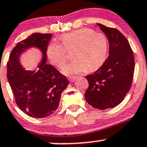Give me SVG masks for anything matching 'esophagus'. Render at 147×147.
Returning <instances> with one entry per match:
<instances>
[{"mask_svg":"<svg viewBox=\"0 0 147 147\" xmlns=\"http://www.w3.org/2000/svg\"><path fill=\"white\" fill-rule=\"evenodd\" d=\"M75 78H76V77H75V76H70V77H68L69 81L71 82L75 81Z\"/></svg>","mask_w":147,"mask_h":147,"instance_id":"1","label":"esophagus"}]
</instances>
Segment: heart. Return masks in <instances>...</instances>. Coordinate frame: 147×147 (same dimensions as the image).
<instances>
[{"label":"heart","mask_w":147,"mask_h":147,"mask_svg":"<svg viewBox=\"0 0 147 147\" xmlns=\"http://www.w3.org/2000/svg\"><path fill=\"white\" fill-rule=\"evenodd\" d=\"M62 45L52 41L48 45L47 54L54 65L60 67L67 60L66 50L74 49L71 62L61 68L66 75L79 74L99 68L107 56L108 42L101 33H96L89 28H81L65 33L60 37Z\"/></svg>","instance_id":"b5f03b06"}]
</instances>
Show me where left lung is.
<instances>
[{
	"instance_id": "8db88e82",
	"label": "left lung",
	"mask_w": 147,
	"mask_h": 147,
	"mask_svg": "<svg viewBox=\"0 0 147 147\" xmlns=\"http://www.w3.org/2000/svg\"><path fill=\"white\" fill-rule=\"evenodd\" d=\"M97 25L107 38L109 56L94 73L86 76L89 86L85 99L92 107L105 109L120 104L130 90L135 60L128 40L119 30Z\"/></svg>"
}]
</instances>
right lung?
Returning <instances> with one entry per match:
<instances>
[{"label":"right lung","instance_id":"obj_1","mask_svg":"<svg viewBox=\"0 0 147 147\" xmlns=\"http://www.w3.org/2000/svg\"><path fill=\"white\" fill-rule=\"evenodd\" d=\"M51 33H33L19 42L11 51L7 63V77L18 107L33 118H45L57 109L62 92L69 84L65 76L53 65L47 64V48ZM31 48H36L42 59L34 71L26 70L20 57Z\"/></svg>","mask_w":147,"mask_h":147}]
</instances>
